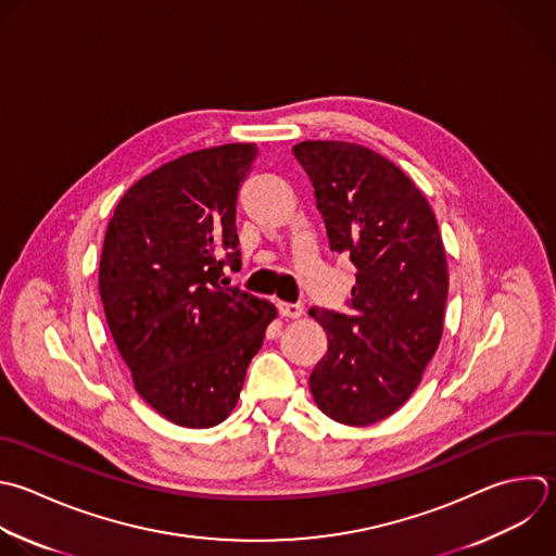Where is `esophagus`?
Masks as SVG:
<instances>
[{
    "mask_svg": "<svg viewBox=\"0 0 556 556\" xmlns=\"http://www.w3.org/2000/svg\"><path fill=\"white\" fill-rule=\"evenodd\" d=\"M278 311L285 319H300L304 315V306L302 304H287V302H280L278 304Z\"/></svg>",
    "mask_w": 556,
    "mask_h": 556,
    "instance_id": "1",
    "label": "esophagus"
}]
</instances>
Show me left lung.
Segmentation results:
<instances>
[{
    "label": "left lung",
    "mask_w": 556,
    "mask_h": 556,
    "mask_svg": "<svg viewBox=\"0 0 556 556\" xmlns=\"http://www.w3.org/2000/svg\"><path fill=\"white\" fill-rule=\"evenodd\" d=\"M293 154L313 182L330 250L356 267L348 313L308 311L328 337L311 393L330 419L369 426L413 395L439 348L445 248L424 193L382 154L348 141H302Z\"/></svg>",
    "instance_id": "1"
}]
</instances>
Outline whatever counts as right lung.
I'll list each match as a JSON object with an SVG mask.
<instances>
[{
  "mask_svg": "<svg viewBox=\"0 0 556 556\" xmlns=\"http://www.w3.org/2000/svg\"><path fill=\"white\" fill-rule=\"evenodd\" d=\"M254 143L178 156L119 200L100 258V298L137 393L185 428L222 424L278 311L237 287V193Z\"/></svg>",
  "mask_w": 556,
  "mask_h": 556,
  "instance_id": "add662e5",
  "label": "right lung"
}]
</instances>
